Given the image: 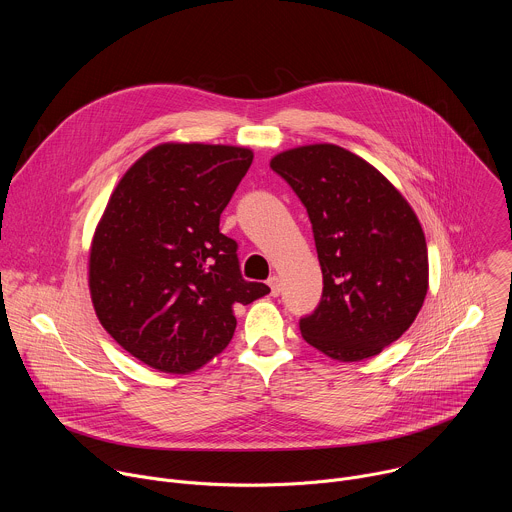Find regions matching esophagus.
Masks as SVG:
<instances>
[{"label": "esophagus", "instance_id": "34e87169", "mask_svg": "<svg viewBox=\"0 0 512 512\" xmlns=\"http://www.w3.org/2000/svg\"><path fill=\"white\" fill-rule=\"evenodd\" d=\"M269 287H271V296L273 298H277L279 294H281V279L277 277V275H273V277H269Z\"/></svg>", "mask_w": 512, "mask_h": 512}]
</instances>
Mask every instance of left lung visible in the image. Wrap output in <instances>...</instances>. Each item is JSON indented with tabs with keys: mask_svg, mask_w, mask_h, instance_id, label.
Masks as SVG:
<instances>
[{
	"mask_svg": "<svg viewBox=\"0 0 512 512\" xmlns=\"http://www.w3.org/2000/svg\"><path fill=\"white\" fill-rule=\"evenodd\" d=\"M308 210L324 289L300 320L326 356L379 354L417 318L427 294L425 235L403 194L369 162L334 143L300 145L271 160Z\"/></svg>",
	"mask_w": 512,
	"mask_h": 512,
	"instance_id": "left-lung-1",
	"label": "left lung"
}]
</instances>
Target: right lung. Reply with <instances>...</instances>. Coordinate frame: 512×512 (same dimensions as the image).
I'll use <instances>...</instances> for the list:
<instances>
[{
  "label": "right lung",
  "instance_id": "obj_1",
  "mask_svg": "<svg viewBox=\"0 0 512 512\" xmlns=\"http://www.w3.org/2000/svg\"><path fill=\"white\" fill-rule=\"evenodd\" d=\"M253 162L237 145L160 143L115 186L89 255L95 314L162 373L200 369L231 342L235 306L269 294L245 281L221 212Z\"/></svg>",
  "mask_w": 512,
  "mask_h": 512
}]
</instances>
